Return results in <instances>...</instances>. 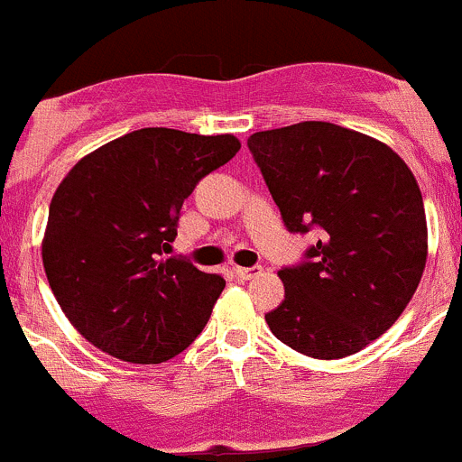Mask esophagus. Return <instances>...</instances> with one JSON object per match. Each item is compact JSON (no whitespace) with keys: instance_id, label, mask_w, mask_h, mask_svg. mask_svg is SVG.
<instances>
[{"instance_id":"1","label":"esophagus","mask_w":462,"mask_h":462,"mask_svg":"<svg viewBox=\"0 0 462 462\" xmlns=\"http://www.w3.org/2000/svg\"><path fill=\"white\" fill-rule=\"evenodd\" d=\"M233 273H236L240 281H251V278L263 273V267H260V264H254V267H233Z\"/></svg>"}]
</instances>
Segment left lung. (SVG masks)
<instances>
[{
    "label": "left lung",
    "instance_id": "8db88e82",
    "mask_svg": "<svg viewBox=\"0 0 462 462\" xmlns=\"http://www.w3.org/2000/svg\"><path fill=\"white\" fill-rule=\"evenodd\" d=\"M246 145L287 231H319L278 272L285 300L264 314L269 330L314 359L359 353L422 278L427 217L413 172L382 141L326 121L255 132Z\"/></svg>",
    "mask_w": 462,
    "mask_h": 462
}]
</instances>
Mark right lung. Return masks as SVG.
I'll use <instances>...</instances> for the list:
<instances>
[{
	"label": "right lung",
	"instance_id": "1",
	"mask_svg": "<svg viewBox=\"0 0 462 462\" xmlns=\"http://www.w3.org/2000/svg\"><path fill=\"white\" fill-rule=\"evenodd\" d=\"M237 150L231 134L143 127L87 154L58 186L44 272L62 312L96 348L162 364L198 339L225 278L162 255L184 199Z\"/></svg>",
	"mask_w": 462,
	"mask_h": 462
}]
</instances>
